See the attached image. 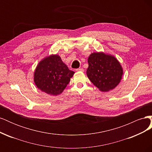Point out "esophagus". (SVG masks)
Segmentation results:
<instances>
[{"mask_svg": "<svg viewBox=\"0 0 152 152\" xmlns=\"http://www.w3.org/2000/svg\"><path fill=\"white\" fill-rule=\"evenodd\" d=\"M76 71L77 72H84V69L83 68H78V69H76Z\"/></svg>", "mask_w": 152, "mask_h": 152, "instance_id": "34e87169", "label": "esophagus"}]
</instances>
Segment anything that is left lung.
<instances>
[{"mask_svg":"<svg viewBox=\"0 0 152 152\" xmlns=\"http://www.w3.org/2000/svg\"><path fill=\"white\" fill-rule=\"evenodd\" d=\"M87 75L99 91L108 92L120 83L123 68L116 58L103 52L93 53L87 59Z\"/></svg>","mask_w":152,"mask_h":152,"instance_id":"obj_1","label":"left lung"}]
</instances>
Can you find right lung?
<instances>
[{"label":"right lung","mask_w":152,"mask_h":152,"mask_svg":"<svg viewBox=\"0 0 152 152\" xmlns=\"http://www.w3.org/2000/svg\"><path fill=\"white\" fill-rule=\"evenodd\" d=\"M74 73L69 70L59 55L51 54L39 63L34 80L40 91L49 95L57 96L66 88Z\"/></svg>","instance_id":"1"}]
</instances>
